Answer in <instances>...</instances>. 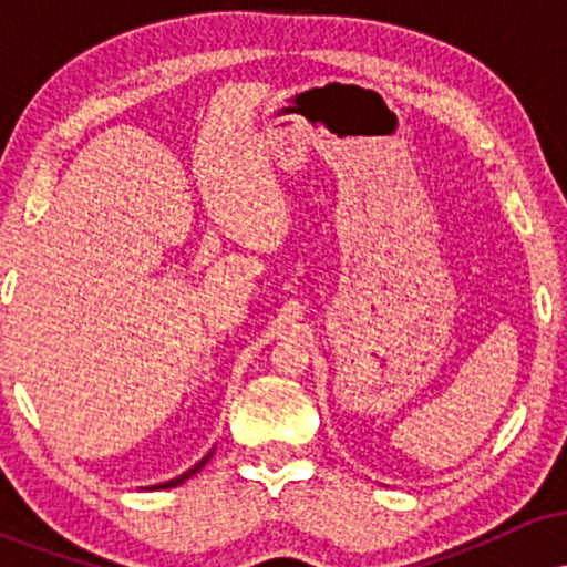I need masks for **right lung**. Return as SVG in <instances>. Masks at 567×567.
Returning a JSON list of instances; mask_svg holds the SVG:
<instances>
[{
  "label": "right lung",
  "mask_w": 567,
  "mask_h": 567,
  "mask_svg": "<svg viewBox=\"0 0 567 567\" xmlns=\"http://www.w3.org/2000/svg\"><path fill=\"white\" fill-rule=\"evenodd\" d=\"M213 451H216V447H213ZM213 451H210V453H207V455H205V458H202V461H199V464H194V466H192V470H188V472H184V474H178V477H173V480H167V483H159V485H148V491H162V487H175V485H181V483H184V480H188V477H192V474H197V472L202 470V466H205V464H207V461H210V455H213Z\"/></svg>",
  "instance_id": "add662e5"
}]
</instances>
